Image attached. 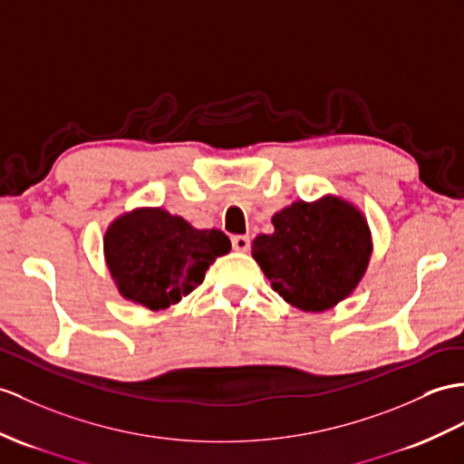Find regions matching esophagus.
Segmentation results:
<instances>
[{"mask_svg":"<svg viewBox=\"0 0 464 464\" xmlns=\"http://www.w3.org/2000/svg\"><path fill=\"white\" fill-rule=\"evenodd\" d=\"M232 247L236 252H247V250H250V238H247V236H242V234L232 236Z\"/></svg>","mask_w":464,"mask_h":464,"instance_id":"obj_1","label":"esophagus"}]
</instances>
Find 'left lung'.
<instances>
[{
    "label": "left lung",
    "mask_w": 464,
    "mask_h": 464,
    "mask_svg": "<svg viewBox=\"0 0 464 464\" xmlns=\"http://www.w3.org/2000/svg\"><path fill=\"white\" fill-rule=\"evenodd\" d=\"M274 234H259L252 256L271 289L293 307L321 313L348 297L372 254L370 228L346 200H297L279 210Z\"/></svg>",
    "instance_id": "left-lung-1"
}]
</instances>
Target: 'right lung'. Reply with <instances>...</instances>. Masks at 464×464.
Listing matches in <instances>:
<instances>
[{
  "instance_id": "1",
  "label": "right lung",
  "mask_w": 464,
  "mask_h": 464,
  "mask_svg": "<svg viewBox=\"0 0 464 464\" xmlns=\"http://www.w3.org/2000/svg\"><path fill=\"white\" fill-rule=\"evenodd\" d=\"M230 247L224 232L197 230L163 208L123 214L104 236L106 262L118 291L151 311L188 295L205 281L214 259Z\"/></svg>"
}]
</instances>
